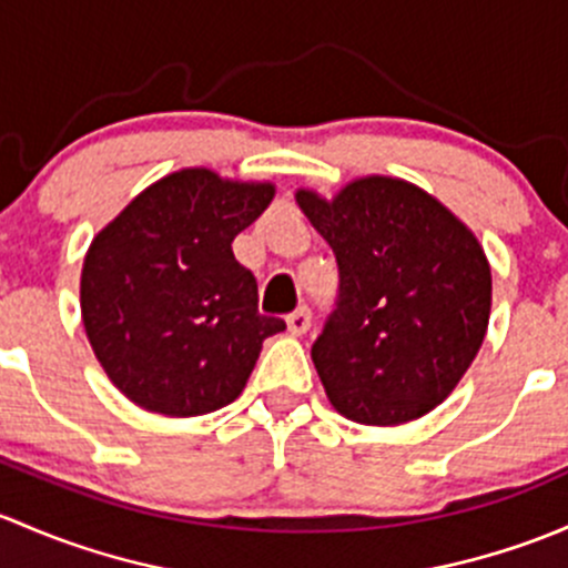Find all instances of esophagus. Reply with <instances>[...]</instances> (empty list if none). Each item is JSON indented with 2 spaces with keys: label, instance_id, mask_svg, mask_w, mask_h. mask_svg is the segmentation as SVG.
<instances>
[{
  "label": "esophagus",
  "instance_id": "esophagus-1",
  "mask_svg": "<svg viewBox=\"0 0 568 568\" xmlns=\"http://www.w3.org/2000/svg\"><path fill=\"white\" fill-rule=\"evenodd\" d=\"M286 327H290L292 336H303V333L312 327V308H308V306L295 308V312L286 317Z\"/></svg>",
  "mask_w": 568,
  "mask_h": 568
}]
</instances>
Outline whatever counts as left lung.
Returning <instances> with one entry per match:
<instances>
[{"label": "left lung", "instance_id": "left-lung-1", "mask_svg": "<svg viewBox=\"0 0 568 568\" xmlns=\"http://www.w3.org/2000/svg\"><path fill=\"white\" fill-rule=\"evenodd\" d=\"M295 199L338 265L336 308L312 347L331 405L372 426L435 410L489 325L481 243L435 196L383 174Z\"/></svg>", "mask_w": 568, "mask_h": 568}]
</instances>
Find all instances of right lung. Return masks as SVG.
Here are the masks:
<instances>
[{
    "label": "right lung",
    "mask_w": 568,
    "mask_h": 568,
    "mask_svg": "<svg viewBox=\"0 0 568 568\" xmlns=\"http://www.w3.org/2000/svg\"><path fill=\"white\" fill-rule=\"evenodd\" d=\"M271 183L180 169L144 189L84 256L81 320L111 383L150 413H213L241 396L284 320L232 241L271 204Z\"/></svg>",
    "instance_id": "right-lung-1"
}]
</instances>
